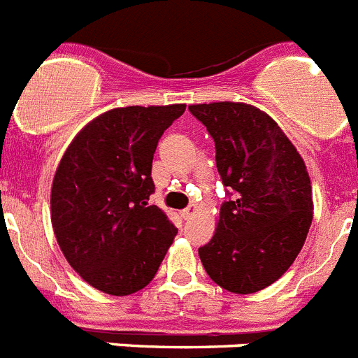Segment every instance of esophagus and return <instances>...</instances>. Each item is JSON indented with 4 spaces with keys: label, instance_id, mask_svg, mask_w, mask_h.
<instances>
[{
    "label": "esophagus",
    "instance_id": "34e87169",
    "mask_svg": "<svg viewBox=\"0 0 358 358\" xmlns=\"http://www.w3.org/2000/svg\"><path fill=\"white\" fill-rule=\"evenodd\" d=\"M197 213V206H195V204H192V206H188L186 208V210H182V218H186V220H188V218H192L194 217V215Z\"/></svg>",
    "mask_w": 358,
    "mask_h": 358
}]
</instances>
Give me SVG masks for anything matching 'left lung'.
I'll list each match as a JSON object with an SVG mask.
<instances>
[{"label": "left lung", "mask_w": 358, "mask_h": 358, "mask_svg": "<svg viewBox=\"0 0 358 358\" xmlns=\"http://www.w3.org/2000/svg\"><path fill=\"white\" fill-rule=\"evenodd\" d=\"M215 141V161L233 197L199 249L222 289L252 294L280 280L308 235L314 201L305 161L267 113L242 102L188 106Z\"/></svg>", "instance_id": "left-lung-1"}]
</instances>
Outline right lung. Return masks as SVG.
Instances as JSON below:
<instances>
[{"mask_svg":"<svg viewBox=\"0 0 358 358\" xmlns=\"http://www.w3.org/2000/svg\"><path fill=\"white\" fill-rule=\"evenodd\" d=\"M185 103L129 106L91 120L66 148L52 185V226L68 264L91 287L129 296L156 276L177 229L148 206L152 159Z\"/></svg>","mask_w":358,"mask_h":358,"instance_id":"add662e5","label":"right lung"}]
</instances>
